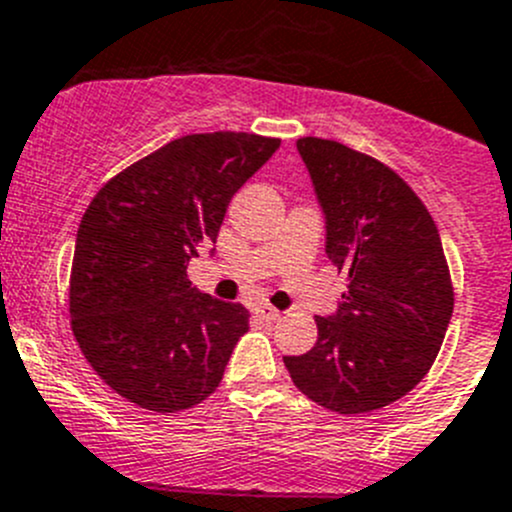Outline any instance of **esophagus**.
<instances>
[{
	"label": "esophagus",
	"instance_id": "34e87169",
	"mask_svg": "<svg viewBox=\"0 0 512 512\" xmlns=\"http://www.w3.org/2000/svg\"><path fill=\"white\" fill-rule=\"evenodd\" d=\"M255 315L260 318V321L275 323V321H280V315H283V313H280L278 308H272V305L262 303V305H257V308H255Z\"/></svg>",
	"mask_w": 512,
	"mask_h": 512
}]
</instances>
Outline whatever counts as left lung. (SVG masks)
<instances>
[{
    "mask_svg": "<svg viewBox=\"0 0 512 512\" xmlns=\"http://www.w3.org/2000/svg\"><path fill=\"white\" fill-rule=\"evenodd\" d=\"M298 151L348 290L333 318L315 315L318 341L285 369L331 412H374L432 369L455 305L450 265L432 214L394 169L328 138H298Z\"/></svg>",
    "mask_w": 512,
    "mask_h": 512,
    "instance_id": "1",
    "label": "left lung"
}]
</instances>
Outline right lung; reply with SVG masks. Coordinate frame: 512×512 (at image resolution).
<instances>
[{
    "instance_id": "add662e5",
    "label": "right lung",
    "mask_w": 512,
    "mask_h": 512,
    "mask_svg": "<svg viewBox=\"0 0 512 512\" xmlns=\"http://www.w3.org/2000/svg\"><path fill=\"white\" fill-rule=\"evenodd\" d=\"M280 138H174L105 181L80 219L70 326L95 374L148 412H181L219 386L250 313L199 293L186 265L217 242L229 199Z\"/></svg>"
}]
</instances>
